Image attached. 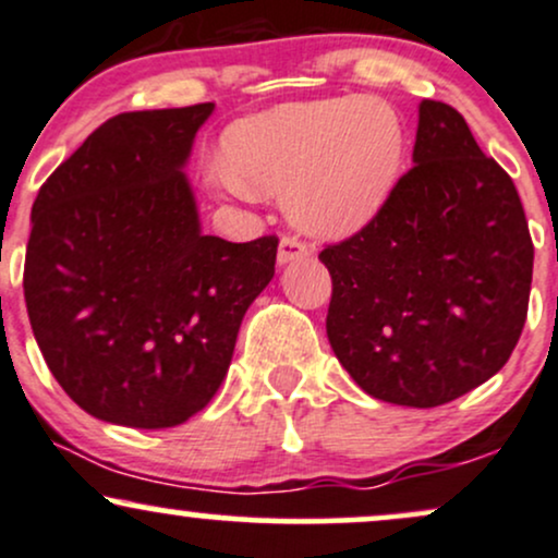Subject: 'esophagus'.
<instances>
[{
	"label": "esophagus",
	"instance_id": "esophagus-1",
	"mask_svg": "<svg viewBox=\"0 0 558 558\" xmlns=\"http://www.w3.org/2000/svg\"><path fill=\"white\" fill-rule=\"evenodd\" d=\"M307 255H311V247H307L305 242H300L298 238H290V234H287V238H281L279 253H277L279 266H287V264H292V260L307 258Z\"/></svg>",
	"mask_w": 558,
	"mask_h": 558
}]
</instances>
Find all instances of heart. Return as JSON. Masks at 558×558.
Returning a JSON list of instances; mask_svg holds the SVG:
<instances>
[{
    "label": "heart",
    "mask_w": 558,
    "mask_h": 558,
    "mask_svg": "<svg viewBox=\"0 0 558 558\" xmlns=\"http://www.w3.org/2000/svg\"><path fill=\"white\" fill-rule=\"evenodd\" d=\"M221 154L203 172L214 193L238 201L284 195L300 232L344 240L373 225L395 195L408 128L384 98H320L229 124Z\"/></svg>",
    "instance_id": "obj_1"
}]
</instances>
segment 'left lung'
I'll return each mask as SVG.
<instances>
[{
	"mask_svg": "<svg viewBox=\"0 0 558 558\" xmlns=\"http://www.w3.org/2000/svg\"><path fill=\"white\" fill-rule=\"evenodd\" d=\"M408 174L331 274L329 344L365 395L438 408L504 368L527 318L533 240L517 187L457 109L421 101Z\"/></svg>",
	"mask_w": 558,
	"mask_h": 558,
	"instance_id": "obj_1",
	"label": "left lung"
}]
</instances>
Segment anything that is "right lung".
I'll return each instance as SVG.
<instances>
[{
	"mask_svg": "<svg viewBox=\"0 0 558 558\" xmlns=\"http://www.w3.org/2000/svg\"><path fill=\"white\" fill-rule=\"evenodd\" d=\"M214 104L128 111L38 190L23 292L51 376L124 428H174L211 402L277 238L203 234L185 174Z\"/></svg>",
	"mask_w": 558,
	"mask_h": 558,
	"instance_id": "1",
	"label": "right lung"
}]
</instances>
